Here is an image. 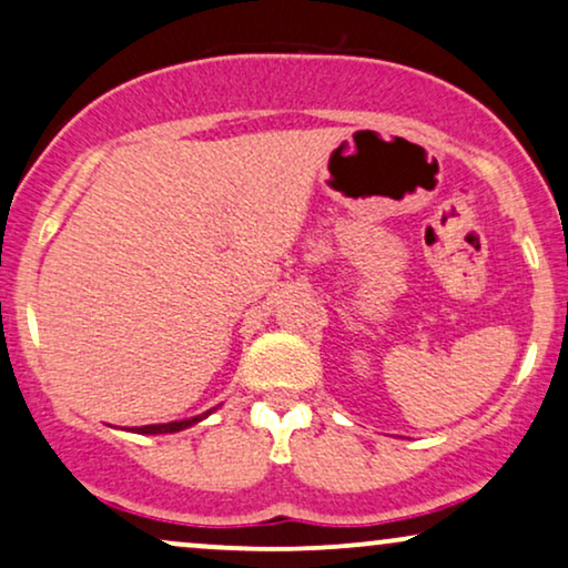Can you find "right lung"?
I'll return each instance as SVG.
<instances>
[{
  "label": "right lung",
  "mask_w": 568,
  "mask_h": 568,
  "mask_svg": "<svg viewBox=\"0 0 568 568\" xmlns=\"http://www.w3.org/2000/svg\"><path fill=\"white\" fill-rule=\"evenodd\" d=\"M206 414H201V416H193V419H183V422H170V425H146V427H133L135 433H141V435H162V433H178V429H185V427H191V425H196L199 419H204Z\"/></svg>",
  "instance_id": "1"
}]
</instances>
